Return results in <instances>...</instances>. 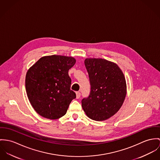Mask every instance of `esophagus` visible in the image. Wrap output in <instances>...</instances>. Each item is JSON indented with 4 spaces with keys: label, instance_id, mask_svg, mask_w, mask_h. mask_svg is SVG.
Listing matches in <instances>:
<instances>
[{
    "label": "esophagus",
    "instance_id": "1",
    "mask_svg": "<svg viewBox=\"0 0 160 160\" xmlns=\"http://www.w3.org/2000/svg\"><path fill=\"white\" fill-rule=\"evenodd\" d=\"M80 96H81V93L79 91L76 92V98H77V99H79Z\"/></svg>",
    "mask_w": 160,
    "mask_h": 160
}]
</instances>
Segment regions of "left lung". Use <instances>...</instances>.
<instances>
[{"label": "left lung", "mask_w": 160, "mask_h": 160, "mask_svg": "<svg viewBox=\"0 0 160 160\" xmlns=\"http://www.w3.org/2000/svg\"><path fill=\"white\" fill-rule=\"evenodd\" d=\"M91 91L82 101V106L89 118L104 121L121 108L126 95L124 74L114 62L102 58H87Z\"/></svg>", "instance_id": "left-lung-1"}]
</instances>
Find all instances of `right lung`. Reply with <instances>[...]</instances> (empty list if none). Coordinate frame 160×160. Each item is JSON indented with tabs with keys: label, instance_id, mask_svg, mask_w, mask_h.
<instances>
[{
	"label": "right lung",
	"instance_id": "1",
	"mask_svg": "<svg viewBox=\"0 0 160 160\" xmlns=\"http://www.w3.org/2000/svg\"><path fill=\"white\" fill-rule=\"evenodd\" d=\"M73 57L52 55L41 58L27 72L26 90L37 113L55 120L64 116L76 98L71 89L68 71L75 64Z\"/></svg>",
	"mask_w": 160,
	"mask_h": 160
}]
</instances>
